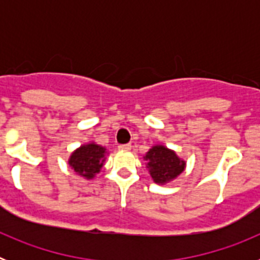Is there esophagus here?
I'll use <instances>...</instances> for the list:
<instances>
[{
  "label": "esophagus",
  "instance_id": "1",
  "mask_svg": "<svg viewBox=\"0 0 260 260\" xmlns=\"http://www.w3.org/2000/svg\"><path fill=\"white\" fill-rule=\"evenodd\" d=\"M118 150L119 151H130L132 150V144H119Z\"/></svg>",
  "mask_w": 260,
  "mask_h": 260
}]
</instances>
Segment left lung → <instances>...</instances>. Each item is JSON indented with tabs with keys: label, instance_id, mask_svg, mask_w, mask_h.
<instances>
[{
	"label": "left lung",
	"instance_id": "left-lung-1",
	"mask_svg": "<svg viewBox=\"0 0 260 260\" xmlns=\"http://www.w3.org/2000/svg\"><path fill=\"white\" fill-rule=\"evenodd\" d=\"M153 182L165 185L176 180L186 168V161L162 144H156L143 156Z\"/></svg>",
	"mask_w": 260,
	"mask_h": 260
}]
</instances>
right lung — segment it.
Masks as SVG:
<instances>
[{
	"instance_id": "obj_1",
	"label": "right lung",
	"mask_w": 260,
	"mask_h": 260,
	"mask_svg": "<svg viewBox=\"0 0 260 260\" xmlns=\"http://www.w3.org/2000/svg\"><path fill=\"white\" fill-rule=\"evenodd\" d=\"M107 155L105 147L96 144L95 142H89L73 151L69 157V165L78 176L86 180H92L102 171Z\"/></svg>"
}]
</instances>
